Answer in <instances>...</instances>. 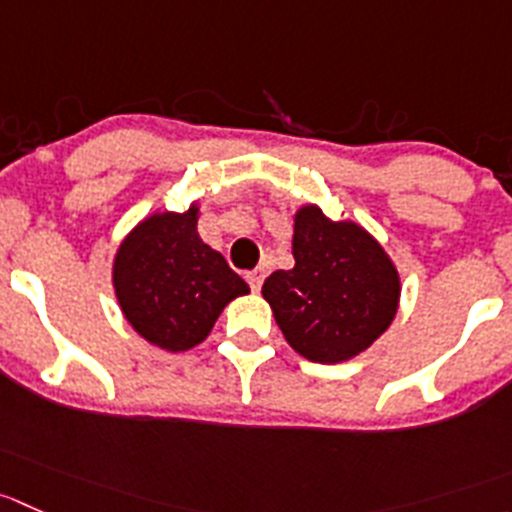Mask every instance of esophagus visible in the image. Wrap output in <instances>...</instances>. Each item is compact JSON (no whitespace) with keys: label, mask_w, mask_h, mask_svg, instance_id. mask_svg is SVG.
<instances>
[{"label":"esophagus","mask_w":512,"mask_h":512,"mask_svg":"<svg viewBox=\"0 0 512 512\" xmlns=\"http://www.w3.org/2000/svg\"><path fill=\"white\" fill-rule=\"evenodd\" d=\"M246 279H248V286H251L253 291H259L261 284H264V279H266V271L264 269H253V271H248Z\"/></svg>","instance_id":"1"}]
</instances>
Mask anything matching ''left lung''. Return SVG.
<instances>
[{
	"mask_svg": "<svg viewBox=\"0 0 512 512\" xmlns=\"http://www.w3.org/2000/svg\"><path fill=\"white\" fill-rule=\"evenodd\" d=\"M294 269L264 281L286 342L319 364H339L372 347L399 306V274L377 238L354 221H332L319 206L294 216Z\"/></svg>",
	"mask_w": 512,
	"mask_h": 512,
	"instance_id": "left-lung-1",
	"label": "left lung"
}]
</instances>
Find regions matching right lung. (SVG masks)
I'll list each match as a JSON object with an SVG mask.
<instances>
[{"label": "right lung", "mask_w": 512, "mask_h": 512, "mask_svg": "<svg viewBox=\"0 0 512 512\" xmlns=\"http://www.w3.org/2000/svg\"><path fill=\"white\" fill-rule=\"evenodd\" d=\"M198 203L153 213L120 243L113 286L125 319L145 342L186 352L211 334L223 306L248 284L198 236Z\"/></svg>", "instance_id": "1"}]
</instances>
